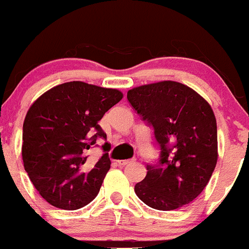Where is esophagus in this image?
<instances>
[{
    "label": "esophagus",
    "mask_w": 249,
    "mask_h": 249,
    "mask_svg": "<svg viewBox=\"0 0 249 249\" xmlns=\"http://www.w3.org/2000/svg\"><path fill=\"white\" fill-rule=\"evenodd\" d=\"M135 161V159H127V160H120V161H118V164L120 165V166H126V165H130L132 164V162Z\"/></svg>",
    "instance_id": "obj_1"
}]
</instances>
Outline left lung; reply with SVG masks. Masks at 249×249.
I'll use <instances>...</instances> for the list:
<instances>
[{"mask_svg": "<svg viewBox=\"0 0 249 249\" xmlns=\"http://www.w3.org/2000/svg\"><path fill=\"white\" fill-rule=\"evenodd\" d=\"M127 101L153 129L160 150L135 185L136 195L160 211L190 203L217 164V122L211 106L189 87L171 80L134 88Z\"/></svg>", "mask_w": 249, "mask_h": 249, "instance_id": "obj_1", "label": "left lung"}]
</instances>
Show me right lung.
Returning <instances> with one entry per match:
<instances>
[{
    "mask_svg": "<svg viewBox=\"0 0 249 249\" xmlns=\"http://www.w3.org/2000/svg\"><path fill=\"white\" fill-rule=\"evenodd\" d=\"M123 99L117 89L69 82L44 92L30 107L22 126V161L39 195L61 210H78L97 196L110 167L104 154L88 169V152L107 136L99 125Z\"/></svg>",
    "mask_w": 249,
    "mask_h": 249,
    "instance_id": "1",
    "label": "right lung"
}]
</instances>
